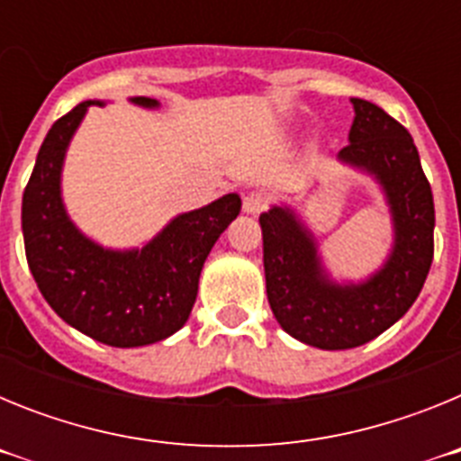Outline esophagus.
Segmentation results:
<instances>
[{
    "label": "esophagus",
    "mask_w": 461,
    "mask_h": 461,
    "mask_svg": "<svg viewBox=\"0 0 461 461\" xmlns=\"http://www.w3.org/2000/svg\"><path fill=\"white\" fill-rule=\"evenodd\" d=\"M267 205H270V195L266 191H249L242 201V210L247 214H260Z\"/></svg>",
    "instance_id": "1"
}]
</instances>
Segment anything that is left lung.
I'll return each mask as SVG.
<instances>
[{"label":"left lung","instance_id":"1","mask_svg":"<svg viewBox=\"0 0 461 461\" xmlns=\"http://www.w3.org/2000/svg\"><path fill=\"white\" fill-rule=\"evenodd\" d=\"M353 108L351 142L339 158L376 175L388 195L394 249L385 267L360 286H337L291 212L260 214L272 313L288 335L325 351L367 344L397 323L420 295L434 258V198L413 138L376 104L353 99Z\"/></svg>","mask_w":461,"mask_h":461}]
</instances>
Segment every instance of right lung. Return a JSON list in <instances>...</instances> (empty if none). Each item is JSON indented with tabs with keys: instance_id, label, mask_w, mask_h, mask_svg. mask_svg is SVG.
<instances>
[{
	"instance_id": "obj_1",
	"label": "right lung",
	"mask_w": 461,
	"mask_h": 461,
	"mask_svg": "<svg viewBox=\"0 0 461 461\" xmlns=\"http://www.w3.org/2000/svg\"><path fill=\"white\" fill-rule=\"evenodd\" d=\"M136 104L157 105L148 96ZM83 101L55 122L41 145L23 194V235L36 286L59 319L101 344L131 348L161 341L182 328L198 295V276L219 235L240 214L238 194L170 221L140 251H108L68 221L59 198V170Z\"/></svg>"
}]
</instances>
